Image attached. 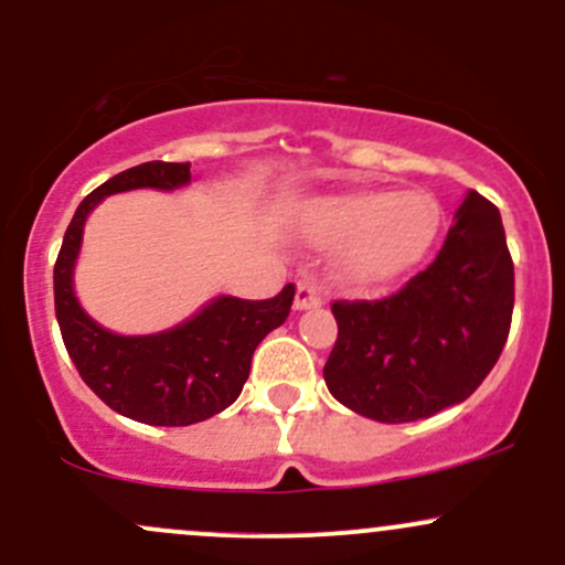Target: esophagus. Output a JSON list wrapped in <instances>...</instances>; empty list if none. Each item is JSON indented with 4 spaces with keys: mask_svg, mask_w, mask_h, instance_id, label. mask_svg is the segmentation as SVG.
Instances as JSON below:
<instances>
[{
    "mask_svg": "<svg viewBox=\"0 0 565 565\" xmlns=\"http://www.w3.org/2000/svg\"><path fill=\"white\" fill-rule=\"evenodd\" d=\"M322 302H324L322 292H319L313 284H308V281L298 284V289H295V308H298V311H306V308H317V306H322Z\"/></svg>",
    "mask_w": 565,
    "mask_h": 565,
    "instance_id": "esophagus-1",
    "label": "esophagus"
}]
</instances>
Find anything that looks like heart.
<instances>
[{
    "label": "heart",
    "mask_w": 565,
    "mask_h": 565,
    "mask_svg": "<svg viewBox=\"0 0 565 565\" xmlns=\"http://www.w3.org/2000/svg\"><path fill=\"white\" fill-rule=\"evenodd\" d=\"M438 233V207L414 192H352L313 205L306 235L341 248L338 270L349 284L395 278L425 257Z\"/></svg>",
    "instance_id": "heart-1"
}]
</instances>
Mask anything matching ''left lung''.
<instances>
[{"label":"left lung","instance_id":"left-lung-1","mask_svg":"<svg viewBox=\"0 0 565 565\" xmlns=\"http://www.w3.org/2000/svg\"><path fill=\"white\" fill-rule=\"evenodd\" d=\"M514 311V263L501 213L468 192L441 252L382 300H335L324 382L376 423H417L462 403L492 371Z\"/></svg>","mask_w":565,"mask_h":565}]
</instances>
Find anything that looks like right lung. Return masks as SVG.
<instances>
[{"mask_svg": "<svg viewBox=\"0 0 565 565\" xmlns=\"http://www.w3.org/2000/svg\"><path fill=\"white\" fill-rule=\"evenodd\" d=\"M189 178V162H146L113 175L78 205L53 265L58 330L81 379L113 412L146 425H194L235 403L254 349L287 322L295 300L292 284L270 300L216 298L198 317L157 335H116L83 311L73 292V267L94 205L129 189H178Z\"/></svg>", "mask_w": 565, "mask_h": 565, "instance_id": "obj_1", "label": "right lung"}]
</instances>
